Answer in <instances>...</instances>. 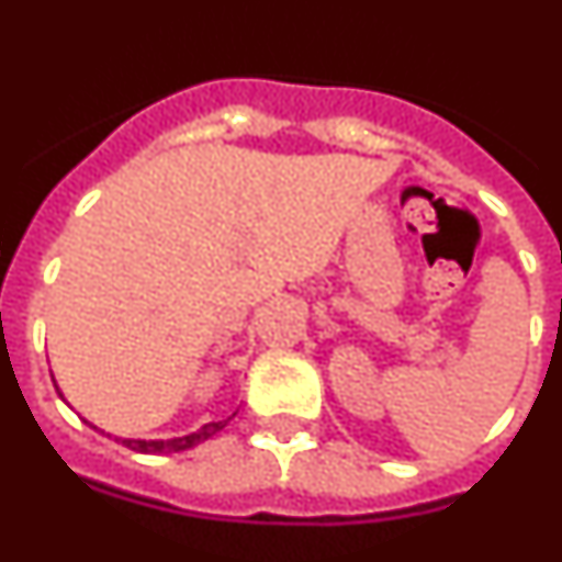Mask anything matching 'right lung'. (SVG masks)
I'll return each instance as SVG.
<instances>
[{
	"mask_svg": "<svg viewBox=\"0 0 562 562\" xmlns=\"http://www.w3.org/2000/svg\"><path fill=\"white\" fill-rule=\"evenodd\" d=\"M231 419H222V422H207L205 428L196 430L191 436H182V439H154V441H143V439H117L123 441L128 450H137V453H180V450L188 448H196L202 441L211 439L213 434H220Z\"/></svg>",
	"mask_w": 562,
	"mask_h": 562,
	"instance_id": "add662e5",
	"label": "right lung"
}]
</instances>
